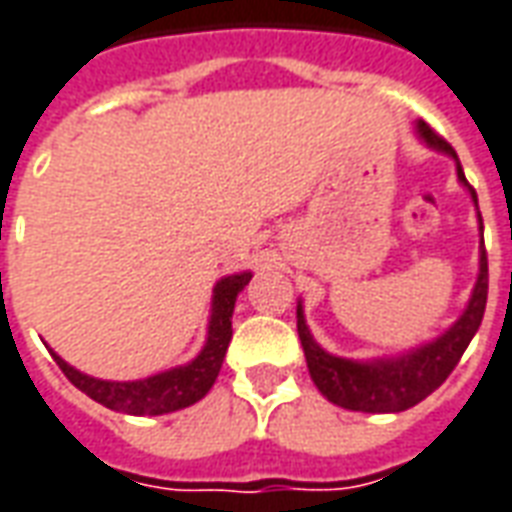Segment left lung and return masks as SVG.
Here are the masks:
<instances>
[{
  "mask_svg": "<svg viewBox=\"0 0 512 512\" xmlns=\"http://www.w3.org/2000/svg\"><path fill=\"white\" fill-rule=\"evenodd\" d=\"M419 134H422L427 146L438 148V151H444L449 157L458 159L455 148L449 146L441 134L433 132L427 123H419ZM458 179L469 187L471 198L477 204L474 187L466 181L460 165ZM485 300H488V256H485V245H482L480 278H477L474 295H471L469 308L463 311V317L444 336H438L436 342L427 344L422 350H416L411 355H402L397 361H375V364H358V361H347V358H336V355L325 353L320 344L311 339L306 322H303V311L297 308V336H300L303 353H306L311 380H314V386L333 405H342L347 411H408L416 402L430 397L452 375V369L458 366L460 355L466 353V347H469L474 333L480 328L482 314H485Z\"/></svg>",
  "mask_w": 512,
  "mask_h": 512,
  "instance_id": "obj_1",
  "label": "left lung"
}]
</instances>
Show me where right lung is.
Here are the masks:
<instances>
[{
    "label": "right lung",
    "instance_id": "right-lung-1",
    "mask_svg": "<svg viewBox=\"0 0 512 512\" xmlns=\"http://www.w3.org/2000/svg\"><path fill=\"white\" fill-rule=\"evenodd\" d=\"M250 273L228 275L215 286V303H212V322H209V339L201 355L187 366L170 369L162 375H154L148 380H134V383H110V380H96L76 372L54 355L57 366L76 389L85 391L90 400L101 402L104 408L112 411L132 413V416H159V413L181 411L192 402H198L206 391L215 386L217 372L226 358L228 342H231V314L237 295L248 286Z\"/></svg>",
    "mask_w": 512,
    "mask_h": 512
}]
</instances>
